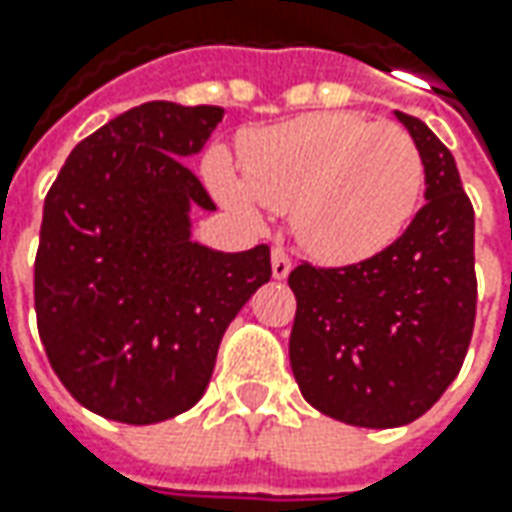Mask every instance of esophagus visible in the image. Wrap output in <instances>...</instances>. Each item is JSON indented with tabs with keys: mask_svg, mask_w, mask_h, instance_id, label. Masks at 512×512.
Returning a JSON list of instances; mask_svg holds the SVG:
<instances>
[{
	"mask_svg": "<svg viewBox=\"0 0 512 512\" xmlns=\"http://www.w3.org/2000/svg\"><path fill=\"white\" fill-rule=\"evenodd\" d=\"M270 262H273V279H285L287 273H290V256H287V250L282 245H273V253H270Z\"/></svg>",
	"mask_w": 512,
	"mask_h": 512,
	"instance_id": "34e87169",
	"label": "esophagus"
}]
</instances>
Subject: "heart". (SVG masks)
<instances>
[{
	"label": "heart",
	"mask_w": 512,
	"mask_h": 512,
	"mask_svg": "<svg viewBox=\"0 0 512 512\" xmlns=\"http://www.w3.org/2000/svg\"><path fill=\"white\" fill-rule=\"evenodd\" d=\"M242 176L245 185L222 159L213 162V185L227 205L253 213L259 202L293 213L310 253L347 262L402 233L422 193L424 162L413 136L396 122L310 113L256 133Z\"/></svg>",
	"instance_id": "1"
}]
</instances>
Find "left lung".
<instances>
[{"label": "left lung", "mask_w": 512, "mask_h": 512, "mask_svg": "<svg viewBox=\"0 0 512 512\" xmlns=\"http://www.w3.org/2000/svg\"><path fill=\"white\" fill-rule=\"evenodd\" d=\"M424 162V202L396 242L362 262H302L290 367L316 410L356 427L424 416L462 370L476 322L473 205L453 153L396 110Z\"/></svg>", "instance_id": "8db88e82"}]
</instances>
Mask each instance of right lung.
Instances as JSON below:
<instances>
[{
  "label": "right lung",
  "instance_id": "add662e5",
  "mask_svg": "<svg viewBox=\"0 0 512 512\" xmlns=\"http://www.w3.org/2000/svg\"><path fill=\"white\" fill-rule=\"evenodd\" d=\"M225 110L145 102L82 139L45 196L33 305L48 362L88 410L125 424L205 396L233 316L270 282V247L190 242L187 207L216 210L185 159Z\"/></svg>",
  "mask_w": 512,
  "mask_h": 512
}]
</instances>
